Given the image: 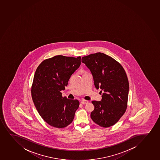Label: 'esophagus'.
<instances>
[{"label": "esophagus", "mask_w": 160, "mask_h": 160, "mask_svg": "<svg viewBox=\"0 0 160 160\" xmlns=\"http://www.w3.org/2000/svg\"><path fill=\"white\" fill-rule=\"evenodd\" d=\"M88 100H82L81 102V103L83 105H85V104H87V103H88Z\"/></svg>", "instance_id": "34e87169"}]
</instances>
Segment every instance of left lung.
<instances>
[{"mask_svg":"<svg viewBox=\"0 0 160 160\" xmlns=\"http://www.w3.org/2000/svg\"><path fill=\"white\" fill-rule=\"evenodd\" d=\"M92 75L95 87L103 91L101 101H92V120L101 127H110L119 120L127 108L129 82L124 68L117 61L102 53L82 57Z\"/></svg>","mask_w":160,"mask_h":160,"instance_id":"8db88e82","label":"left lung"}]
</instances>
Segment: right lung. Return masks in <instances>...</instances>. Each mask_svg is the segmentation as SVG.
Wrapping results in <instances>:
<instances>
[{"label": "right lung", "instance_id": "right-lung-1", "mask_svg": "<svg viewBox=\"0 0 160 160\" xmlns=\"http://www.w3.org/2000/svg\"><path fill=\"white\" fill-rule=\"evenodd\" d=\"M81 64V57L57 55L43 61L35 73L31 93L38 112L45 122L58 128L72 122L78 100L63 97L70 78Z\"/></svg>", "mask_w": 160, "mask_h": 160}]
</instances>
